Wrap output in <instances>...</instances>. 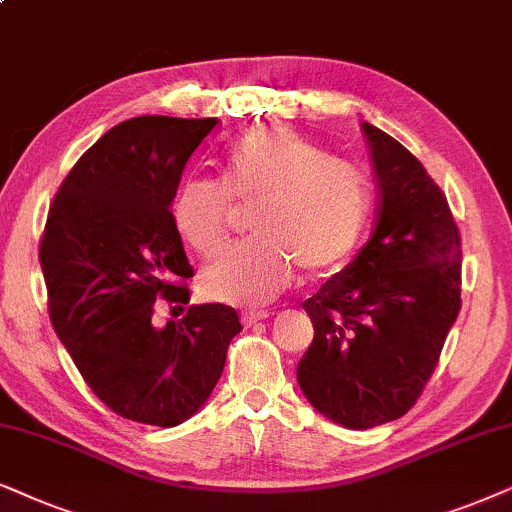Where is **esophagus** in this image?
<instances>
[{"instance_id": "obj_1", "label": "esophagus", "mask_w": 512, "mask_h": 512, "mask_svg": "<svg viewBox=\"0 0 512 512\" xmlns=\"http://www.w3.org/2000/svg\"><path fill=\"white\" fill-rule=\"evenodd\" d=\"M264 318H269V311H248V313H243V323L245 325H255V323H260V320H264Z\"/></svg>"}]
</instances>
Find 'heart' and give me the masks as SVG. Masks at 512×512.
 Wrapping results in <instances>:
<instances>
[{
  "label": "heart",
  "instance_id": "1",
  "mask_svg": "<svg viewBox=\"0 0 512 512\" xmlns=\"http://www.w3.org/2000/svg\"><path fill=\"white\" fill-rule=\"evenodd\" d=\"M252 208L257 238L203 274L206 295L255 306L288 288L295 267L320 276L349 260L372 215V185L349 161L278 126L252 128L224 152L222 182L189 175L175 189L170 217L203 260L231 241L234 208Z\"/></svg>",
  "mask_w": 512,
  "mask_h": 512
}]
</instances>
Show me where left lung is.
Instances as JSON below:
<instances>
[{"instance_id": "left-lung-1", "label": "left lung", "mask_w": 512, "mask_h": 512, "mask_svg": "<svg viewBox=\"0 0 512 512\" xmlns=\"http://www.w3.org/2000/svg\"><path fill=\"white\" fill-rule=\"evenodd\" d=\"M379 180L372 238L302 304L313 342L297 381L344 428L400 419L424 391L461 311V234L447 196L391 135L363 124Z\"/></svg>"}]
</instances>
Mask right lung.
<instances>
[{"label": "right lung", "mask_w": 512, "mask_h": 512, "mask_svg": "<svg viewBox=\"0 0 512 512\" xmlns=\"http://www.w3.org/2000/svg\"><path fill=\"white\" fill-rule=\"evenodd\" d=\"M217 126L149 114L109 128L67 173L39 243L53 330L91 391L138 424L192 417L241 332L238 313L217 302L187 306L163 327L152 318L156 304L189 302L194 269L170 203Z\"/></svg>", "instance_id": "add662e5"}]
</instances>
